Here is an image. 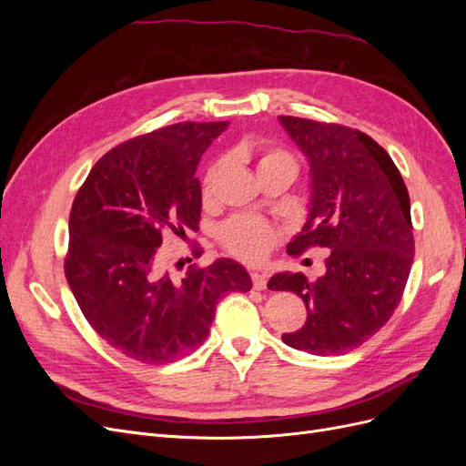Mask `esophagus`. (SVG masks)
I'll list each match as a JSON object with an SVG mask.
<instances>
[{"mask_svg": "<svg viewBox=\"0 0 466 466\" xmlns=\"http://www.w3.org/2000/svg\"><path fill=\"white\" fill-rule=\"evenodd\" d=\"M250 278H252V288H255L257 291H262V289H266V274H262V272H252L250 274Z\"/></svg>", "mask_w": 466, "mask_h": 466, "instance_id": "1", "label": "esophagus"}]
</instances>
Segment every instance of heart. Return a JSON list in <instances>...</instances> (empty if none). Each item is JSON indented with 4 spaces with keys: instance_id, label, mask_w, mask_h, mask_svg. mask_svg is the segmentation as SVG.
Returning <instances> with one entry per match:
<instances>
[{
    "instance_id": "1",
    "label": "heart",
    "mask_w": 466,
    "mask_h": 466,
    "mask_svg": "<svg viewBox=\"0 0 466 466\" xmlns=\"http://www.w3.org/2000/svg\"><path fill=\"white\" fill-rule=\"evenodd\" d=\"M223 161H216L208 168L204 177L202 192L208 196L214 187V180L221 171ZM258 175L266 171H288L291 175L298 173V161H295L293 153L279 146H260L258 147ZM281 231L262 218L255 216H237L231 218L223 225L219 231V241L225 250L231 252L233 257L247 260V262H258L262 260L272 247L279 241Z\"/></svg>"
}]
</instances>
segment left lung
I'll return each mask as SVG.
<instances>
[{
    "mask_svg": "<svg viewBox=\"0 0 466 466\" xmlns=\"http://www.w3.org/2000/svg\"><path fill=\"white\" fill-rule=\"evenodd\" d=\"M311 163V209L289 255L329 248L327 274H276L268 288L298 293L299 330L281 336L315 356H342L392 317L414 262L410 196L373 137L342 124L278 116Z\"/></svg>",
    "mask_w": 466,
    "mask_h": 466,
    "instance_id": "left-lung-1",
    "label": "left lung"
}]
</instances>
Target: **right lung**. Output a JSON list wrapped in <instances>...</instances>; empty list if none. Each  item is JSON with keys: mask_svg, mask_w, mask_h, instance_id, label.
<instances>
[{"mask_svg": "<svg viewBox=\"0 0 466 466\" xmlns=\"http://www.w3.org/2000/svg\"><path fill=\"white\" fill-rule=\"evenodd\" d=\"M228 122H178L128 139L95 163L69 211L67 284L93 330L142 363L185 358L209 334L223 293L248 291L241 264H192L175 279L161 264L165 233L198 231L196 167ZM194 255L202 248L196 245Z\"/></svg>", "mask_w": 466, "mask_h": 466, "instance_id": "obj_1", "label": "right lung"}]
</instances>
